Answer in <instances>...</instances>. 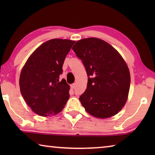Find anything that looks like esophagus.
Returning a JSON list of instances; mask_svg holds the SVG:
<instances>
[{
    "label": "esophagus",
    "mask_w": 155,
    "mask_h": 155,
    "mask_svg": "<svg viewBox=\"0 0 155 155\" xmlns=\"http://www.w3.org/2000/svg\"><path fill=\"white\" fill-rule=\"evenodd\" d=\"M75 86H76L75 83H73V84H72L71 85V88H72V89H74V88H75Z\"/></svg>",
    "instance_id": "esophagus-1"
}]
</instances>
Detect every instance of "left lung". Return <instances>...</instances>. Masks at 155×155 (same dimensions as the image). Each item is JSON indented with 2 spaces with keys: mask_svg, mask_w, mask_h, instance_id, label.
<instances>
[{
  "mask_svg": "<svg viewBox=\"0 0 155 155\" xmlns=\"http://www.w3.org/2000/svg\"><path fill=\"white\" fill-rule=\"evenodd\" d=\"M88 77L79 98L88 113L99 118L117 114L126 104L130 84L129 69L116 49L102 39L88 38L72 47Z\"/></svg>",
  "mask_w": 155,
  "mask_h": 155,
  "instance_id": "left-lung-1",
  "label": "left lung"
}]
</instances>
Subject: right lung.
<instances>
[{
	"instance_id": "obj_1",
	"label": "right lung",
	"mask_w": 155,
	"mask_h": 155,
	"mask_svg": "<svg viewBox=\"0 0 155 155\" xmlns=\"http://www.w3.org/2000/svg\"><path fill=\"white\" fill-rule=\"evenodd\" d=\"M75 41L54 38L36 49L20 74L22 96L35 113L51 117L61 112L68 100L70 86L59 81L66 56Z\"/></svg>"
}]
</instances>
